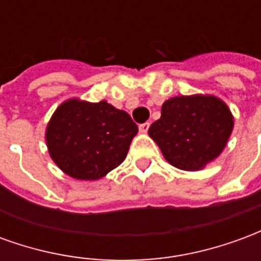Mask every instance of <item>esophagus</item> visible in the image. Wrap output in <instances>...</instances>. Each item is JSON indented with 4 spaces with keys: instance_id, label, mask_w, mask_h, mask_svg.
I'll use <instances>...</instances> for the list:
<instances>
[{
    "instance_id": "esophagus-1",
    "label": "esophagus",
    "mask_w": 261,
    "mask_h": 261,
    "mask_svg": "<svg viewBox=\"0 0 261 261\" xmlns=\"http://www.w3.org/2000/svg\"><path fill=\"white\" fill-rule=\"evenodd\" d=\"M148 128H149V123H144V124H140V133H147Z\"/></svg>"
}]
</instances>
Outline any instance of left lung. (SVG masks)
<instances>
[{
    "label": "left lung",
    "mask_w": 261,
    "mask_h": 261,
    "mask_svg": "<svg viewBox=\"0 0 261 261\" xmlns=\"http://www.w3.org/2000/svg\"><path fill=\"white\" fill-rule=\"evenodd\" d=\"M233 130V114L214 95L175 96L165 100L161 119L148 134L164 158L177 169L196 172L218 158Z\"/></svg>",
    "instance_id": "8db88e82"
}]
</instances>
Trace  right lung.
I'll return each instance as SVG.
<instances>
[{
  "mask_svg": "<svg viewBox=\"0 0 261 261\" xmlns=\"http://www.w3.org/2000/svg\"><path fill=\"white\" fill-rule=\"evenodd\" d=\"M138 127L130 114L106 100L67 99L46 127L50 156L76 180H99L127 156Z\"/></svg>",
  "mask_w": 261,
  "mask_h": 261,
  "instance_id": "right-lung-1",
  "label": "right lung"
}]
</instances>
